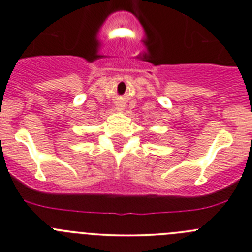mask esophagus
Instances as JSON below:
<instances>
[{"label":"esophagus","instance_id":"esophagus-1","mask_svg":"<svg viewBox=\"0 0 252 252\" xmlns=\"http://www.w3.org/2000/svg\"><path fill=\"white\" fill-rule=\"evenodd\" d=\"M117 108H118L119 110H121V109H123V104H118V105H117Z\"/></svg>","mask_w":252,"mask_h":252}]
</instances>
